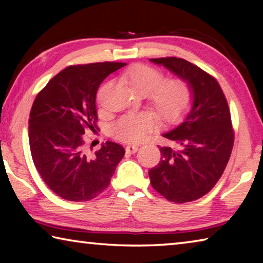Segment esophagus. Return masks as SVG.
Segmentation results:
<instances>
[{"instance_id":"34e87169","label":"esophagus","mask_w":263,"mask_h":263,"mask_svg":"<svg viewBox=\"0 0 263 263\" xmlns=\"http://www.w3.org/2000/svg\"><path fill=\"white\" fill-rule=\"evenodd\" d=\"M125 149H126L127 153L133 154V153H136L137 151H138V146H136V145H127Z\"/></svg>"}]
</instances>
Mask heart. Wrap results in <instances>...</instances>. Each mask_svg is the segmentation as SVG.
Here are the masks:
<instances>
[{
  "label": "heart",
  "mask_w": 263,
  "mask_h": 263,
  "mask_svg": "<svg viewBox=\"0 0 263 263\" xmlns=\"http://www.w3.org/2000/svg\"><path fill=\"white\" fill-rule=\"evenodd\" d=\"M123 79L137 94H147V102L160 122L172 124L182 118L193 102V90L183 79L164 80L161 70L146 64H136L127 68ZM153 116L147 112L127 114L119 117L110 127L115 139L137 142L153 130Z\"/></svg>",
  "instance_id": "heart-1"
}]
</instances>
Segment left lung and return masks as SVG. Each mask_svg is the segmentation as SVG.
<instances>
[{
  "mask_svg": "<svg viewBox=\"0 0 263 263\" xmlns=\"http://www.w3.org/2000/svg\"><path fill=\"white\" fill-rule=\"evenodd\" d=\"M188 81L191 111L179 126L164 133L171 146H160L161 159L149 169L151 184L168 201L186 203L203 197L224 173L234 144L226 97L217 80L182 58L151 59Z\"/></svg>",
  "mask_w": 263,
  "mask_h": 263,
  "instance_id": "obj_1",
  "label": "left lung"
}]
</instances>
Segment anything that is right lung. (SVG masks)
Segmentation results:
<instances>
[{"mask_svg": "<svg viewBox=\"0 0 263 263\" xmlns=\"http://www.w3.org/2000/svg\"><path fill=\"white\" fill-rule=\"evenodd\" d=\"M125 65L68 66L35 96L29 118L31 157L43 181L61 198L87 202L103 193L125 154L122 145L106 141L90 155L83 139L87 130L97 128L100 84Z\"/></svg>", "mask_w": 263, "mask_h": 263, "instance_id": "obj_1", "label": "right lung"}]
</instances>
